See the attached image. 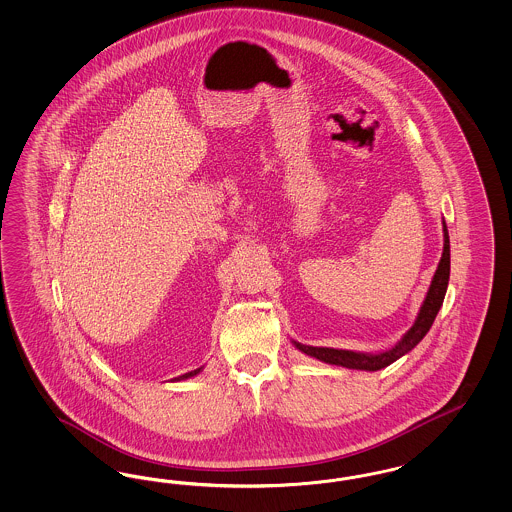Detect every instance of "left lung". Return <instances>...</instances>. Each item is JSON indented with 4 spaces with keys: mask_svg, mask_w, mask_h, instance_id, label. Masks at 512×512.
<instances>
[{
    "mask_svg": "<svg viewBox=\"0 0 512 512\" xmlns=\"http://www.w3.org/2000/svg\"><path fill=\"white\" fill-rule=\"evenodd\" d=\"M442 230H444V251L440 257V263L436 266V272L432 276L425 301L417 312L413 326L402 335V339L394 347L387 348L383 352H356V350H345V348L310 347V345L291 341L293 347L299 348L307 356H312V358L331 364V366L362 369V371H377V369L387 368L392 362H396L398 358L408 354L411 348L417 347L421 343V339L429 333L430 326L444 303L446 289L450 282V234H448L446 221H442Z\"/></svg>",
    "mask_w": 512,
    "mask_h": 512,
    "instance_id": "left-lung-1",
    "label": "left lung"
}]
</instances>
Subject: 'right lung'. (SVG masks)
Masks as SVG:
<instances>
[{"label": "right lung", "instance_id": "add662e5", "mask_svg": "<svg viewBox=\"0 0 512 512\" xmlns=\"http://www.w3.org/2000/svg\"><path fill=\"white\" fill-rule=\"evenodd\" d=\"M204 368L194 369V371H188V373H184L181 377H175V381H181V379H190V377H194V375H198L200 371Z\"/></svg>", "mask_w": 512, "mask_h": 512}]
</instances>
